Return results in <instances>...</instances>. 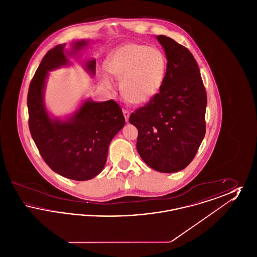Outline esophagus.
I'll return each mask as SVG.
<instances>
[{
  "label": "esophagus",
  "mask_w": 257,
  "mask_h": 257,
  "mask_svg": "<svg viewBox=\"0 0 257 257\" xmlns=\"http://www.w3.org/2000/svg\"><path fill=\"white\" fill-rule=\"evenodd\" d=\"M123 114H124L125 120H126V121H128V120H129V116H130V112H129V110H123Z\"/></svg>",
  "instance_id": "obj_1"
}]
</instances>
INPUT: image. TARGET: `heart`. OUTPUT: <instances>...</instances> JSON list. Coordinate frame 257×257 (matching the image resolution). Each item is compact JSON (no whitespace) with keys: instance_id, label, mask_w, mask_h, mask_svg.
<instances>
[{"instance_id":"obj_1","label":"heart","mask_w":257,"mask_h":257,"mask_svg":"<svg viewBox=\"0 0 257 257\" xmlns=\"http://www.w3.org/2000/svg\"><path fill=\"white\" fill-rule=\"evenodd\" d=\"M109 73L120 81L123 98L132 104H145L155 97L162 88L167 59L155 47L126 43L111 51L105 62ZM103 84L112 86L110 78L102 77Z\"/></svg>"}]
</instances>
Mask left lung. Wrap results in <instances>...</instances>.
<instances>
[{
    "instance_id": "8db88e82",
    "label": "left lung",
    "mask_w": 257,
    "mask_h": 257,
    "mask_svg": "<svg viewBox=\"0 0 257 257\" xmlns=\"http://www.w3.org/2000/svg\"><path fill=\"white\" fill-rule=\"evenodd\" d=\"M168 60L158 94L135 110L129 122L139 131L137 150L147 166L171 173L195 158L206 131V90L192 53L171 37L158 36Z\"/></svg>"
}]
</instances>
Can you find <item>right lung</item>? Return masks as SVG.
<instances>
[{
    "mask_svg": "<svg viewBox=\"0 0 257 257\" xmlns=\"http://www.w3.org/2000/svg\"><path fill=\"white\" fill-rule=\"evenodd\" d=\"M87 43L88 40L75 42L71 52L65 51V43L49 50L31 81L27 99L30 132L41 157L51 170L77 181L92 179L102 171L110 142L125 124L121 108L113 100L88 99L65 120L52 118L46 110L44 88L48 71L67 65L64 53H78ZM85 66L94 75L95 60L86 61Z\"/></svg>",
    "mask_w": 257,
    "mask_h": 257,
    "instance_id": "add662e5",
    "label": "right lung"
}]
</instances>
